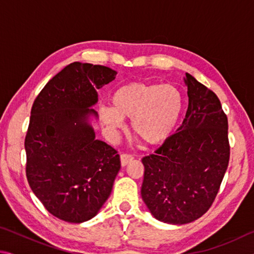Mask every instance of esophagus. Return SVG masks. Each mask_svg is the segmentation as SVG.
<instances>
[{"label":"esophagus","mask_w":254,"mask_h":254,"mask_svg":"<svg viewBox=\"0 0 254 254\" xmlns=\"http://www.w3.org/2000/svg\"><path fill=\"white\" fill-rule=\"evenodd\" d=\"M133 160V156L132 154H128V153H123L121 154V165L122 167H126L127 165H128L131 161Z\"/></svg>","instance_id":"1"}]
</instances>
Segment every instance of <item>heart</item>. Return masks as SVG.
<instances>
[{
	"label": "heart",
	"mask_w": 254,
	"mask_h": 254,
	"mask_svg": "<svg viewBox=\"0 0 254 254\" xmlns=\"http://www.w3.org/2000/svg\"><path fill=\"white\" fill-rule=\"evenodd\" d=\"M112 107H101L100 117L113 130L124 127L123 120H131L136 137L149 145L169 140L183 117L184 97L174 85L131 81L112 94Z\"/></svg>",
	"instance_id": "heart-1"
}]
</instances>
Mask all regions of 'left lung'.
<instances>
[{
    "label": "left lung",
    "instance_id": "8db88e82",
    "mask_svg": "<svg viewBox=\"0 0 254 254\" xmlns=\"http://www.w3.org/2000/svg\"><path fill=\"white\" fill-rule=\"evenodd\" d=\"M185 83L183 126L142 159V199L157 220L169 224H187L207 212L230 160L229 123L220 100L188 72Z\"/></svg>",
    "mask_w": 254,
    "mask_h": 254
}]
</instances>
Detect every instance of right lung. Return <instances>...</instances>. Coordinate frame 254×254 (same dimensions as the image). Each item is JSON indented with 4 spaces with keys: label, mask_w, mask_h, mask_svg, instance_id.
<instances>
[{
    "label": "right lung",
    "mask_w": 254,
    "mask_h": 254,
    "mask_svg": "<svg viewBox=\"0 0 254 254\" xmlns=\"http://www.w3.org/2000/svg\"><path fill=\"white\" fill-rule=\"evenodd\" d=\"M109 67L75 62L36 97L24 140L28 183L50 214L69 223L95 216L112 191L121 161L88 122L96 89L115 78Z\"/></svg>",
    "instance_id": "right-lung-1"
}]
</instances>
